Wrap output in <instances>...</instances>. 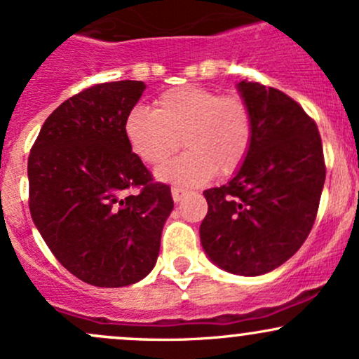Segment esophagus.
<instances>
[{"label": "esophagus", "instance_id": "obj_1", "mask_svg": "<svg viewBox=\"0 0 359 359\" xmlns=\"http://www.w3.org/2000/svg\"><path fill=\"white\" fill-rule=\"evenodd\" d=\"M186 196H187L186 189H182V187H172V198H173V201H175V203H179V201H182L184 198H186Z\"/></svg>", "mask_w": 359, "mask_h": 359}]
</instances>
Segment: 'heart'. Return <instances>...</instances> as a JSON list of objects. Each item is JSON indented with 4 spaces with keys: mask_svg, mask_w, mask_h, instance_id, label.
Returning <instances> with one entry per match:
<instances>
[{
    "mask_svg": "<svg viewBox=\"0 0 359 359\" xmlns=\"http://www.w3.org/2000/svg\"><path fill=\"white\" fill-rule=\"evenodd\" d=\"M124 129L133 151L149 167L167 163L182 137L187 151L158 173L182 186H201L215 172L230 175L238 170L254 137L250 109L242 97L196 85L163 92L155 110L133 109Z\"/></svg>",
    "mask_w": 359,
    "mask_h": 359,
    "instance_id": "heart-1",
    "label": "heart"
}]
</instances>
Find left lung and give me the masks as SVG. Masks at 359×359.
<instances>
[{
  "label": "left lung",
  "mask_w": 359,
  "mask_h": 359,
  "mask_svg": "<svg viewBox=\"0 0 359 359\" xmlns=\"http://www.w3.org/2000/svg\"><path fill=\"white\" fill-rule=\"evenodd\" d=\"M237 88L252 114V147L230 182L204 191L199 235L218 267L261 276L309 237L325 182L324 149L315 121L293 98L247 80Z\"/></svg>",
  "instance_id": "8db88e82"
}]
</instances>
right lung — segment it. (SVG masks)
Wrapping results in <instances>:
<instances>
[{"mask_svg":"<svg viewBox=\"0 0 359 359\" xmlns=\"http://www.w3.org/2000/svg\"><path fill=\"white\" fill-rule=\"evenodd\" d=\"M144 88L133 80L90 86L47 117L30 149L35 226L71 274L100 288L151 273L173 210L170 187L153 182L126 136V117Z\"/></svg>","mask_w":359,"mask_h":359,"instance_id":"right-lung-1","label":"right lung"}]
</instances>
